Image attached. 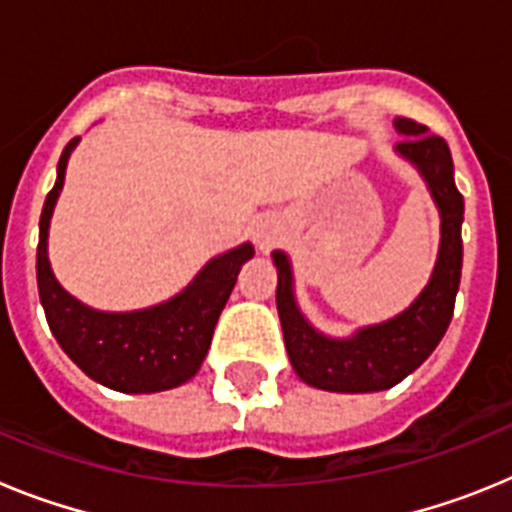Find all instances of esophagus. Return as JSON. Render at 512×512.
I'll return each instance as SVG.
<instances>
[{
    "mask_svg": "<svg viewBox=\"0 0 512 512\" xmlns=\"http://www.w3.org/2000/svg\"><path fill=\"white\" fill-rule=\"evenodd\" d=\"M253 241H256V246H259L261 251H266L271 243L277 241V228H274L269 220H261V223H256V228H253Z\"/></svg>",
    "mask_w": 512,
    "mask_h": 512,
    "instance_id": "esophagus-1",
    "label": "esophagus"
}]
</instances>
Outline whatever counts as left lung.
Segmentation results:
<instances>
[{
    "instance_id": "1",
    "label": "left lung",
    "mask_w": 512,
    "mask_h": 512,
    "mask_svg": "<svg viewBox=\"0 0 512 512\" xmlns=\"http://www.w3.org/2000/svg\"><path fill=\"white\" fill-rule=\"evenodd\" d=\"M395 128L402 135L395 151L420 171L441 212L436 269L418 300L397 318L366 325L351 338H330L312 328L297 307L287 253H271L277 266V310L289 361L297 377L318 390H390L433 354L454 315L461 279L464 197L454 184L451 151L441 135L428 133L425 125L408 117H397Z\"/></svg>"
}]
</instances>
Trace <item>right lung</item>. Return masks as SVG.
<instances>
[{
	"instance_id": "right-lung-1",
	"label": "right lung",
	"mask_w": 512,
	"mask_h": 512,
	"mask_svg": "<svg viewBox=\"0 0 512 512\" xmlns=\"http://www.w3.org/2000/svg\"><path fill=\"white\" fill-rule=\"evenodd\" d=\"M79 138L63 148L58 176L45 197L38 241V292L58 346L94 382L128 395L164 392L200 372L217 318L235 287L238 271L253 256L251 243L220 253L169 302L133 312L92 310L53 277L48 225L66 179V164Z\"/></svg>"
}]
</instances>
